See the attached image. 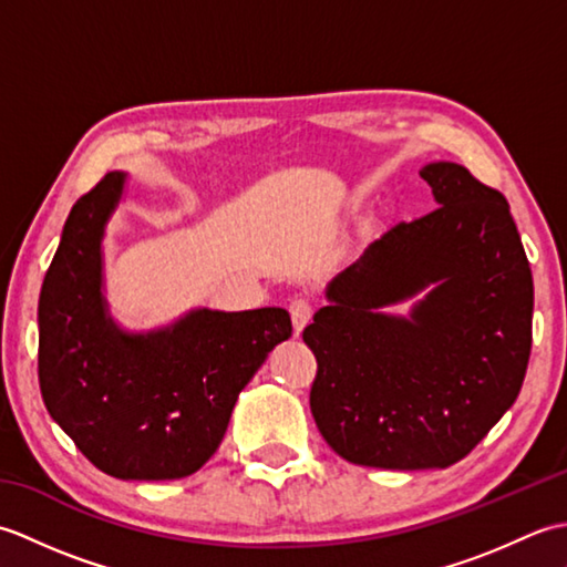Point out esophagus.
Segmentation results:
<instances>
[{"instance_id": "obj_1", "label": "esophagus", "mask_w": 567, "mask_h": 567, "mask_svg": "<svg viewBox=\"0 0 567 567\" xmlns=\"http://www.w3.org/2000/svg\"><path fill=\"white\" fill-rule=\"evenodd\" d=\"M290 315H292L295 331L299 333L311 319V302H309V299L307 297H295L290 302Z\"/></svg>"}]
</instances>
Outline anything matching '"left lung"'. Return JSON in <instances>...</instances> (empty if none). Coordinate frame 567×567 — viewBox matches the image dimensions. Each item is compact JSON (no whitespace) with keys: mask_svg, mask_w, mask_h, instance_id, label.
Listing matches in <instances>:
<instances>
[{"mask_svg":"<svg viewBox=\"0 0 567 567\" xmlns=\"http://www.w3.org/2000/svg\"><path fill=\"white\" fill-rule=\"evenodd\" d=\"M419 175L439 209L372 240L302 333L311 414L355 465L457 463L516 402L532 353L534 280L507 199L457 163ZM406 298L409 316L386 311Z\"/></svg>","mask_w":567,"mask_h":567,"instance_id":"8db88e82","label":"left lung"}]
</instances>
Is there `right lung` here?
<instances>
[{"label":"right lung","instance_id":"add662e5","mask_svg":"<svg viewBox=\"0 0 567 567\" xmlns=\"http://www.w3.org/2000/svg\"><path fill=\"white\" fill-rule=\"evenodd\" d=\"M128 175L80 197L39 297V382L48 414L118 480H179L219 449L240 390L292 336L280 307L189 309L128 331L104 297L102 240Z\"/></svg>","mask_w":567,"mask_h":567}]
</instances>
